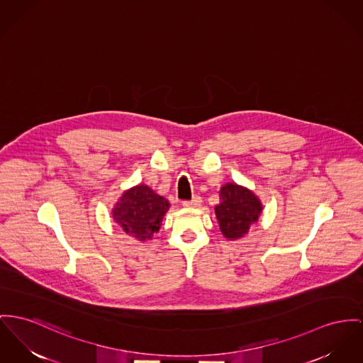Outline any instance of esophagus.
I'll use <instances>...</instances> for the list:
<instances>
[{
    "instance_id": "34e87169",
    "label": "esophagus",
    "mask_w": 363,
    "mask_h": 363,
    "mask_svg": "<svg viewBox=\"0 0 363 363\" xmlns=\"http://www.w3.org/2000/svg\"><path fill=\"white\" fill-rule=\"evenodd\" d=\"M201 196L199 195H195L193 196V199H190V201H183V206H186V208H196V206H199L201 205Z\"/></svg>"
}]
</instances>
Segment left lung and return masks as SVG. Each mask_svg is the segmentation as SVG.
<instances>
[{
	"label": "left lung",
	"instance_id": "obj_1",
	"mask_svg": "<svg viewBox=\"0 0 363 363\" xmlns=\"http://www.w3.org/2000/svg\"><path fill=\"white\" fill-rule=\"evenodd\" d=\"M257 196L247 189L228 183L220 190V203L215 212L223 235L228 240L243 237L250 224L256 223L262 212Z\"/></svg>",
	"mask_w": 363,
	"mask_h": 363
}]
</instances>
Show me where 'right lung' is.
<instances>
[{"label":"right lung","instance_id":"add662e5","mask_svg":"<svg viewBox=\"0 0 363 363\" xmlns=\"http://www.w3.org/2000/svg\"><path fill=\"white\" fill-rule=\"evenodd\" d=\"M169 202L145 184L126 191L114 208V220L139 241L150 240L160 230Z\"/></svg>","mask_w":363,"mask_h":363}]
</instances>
